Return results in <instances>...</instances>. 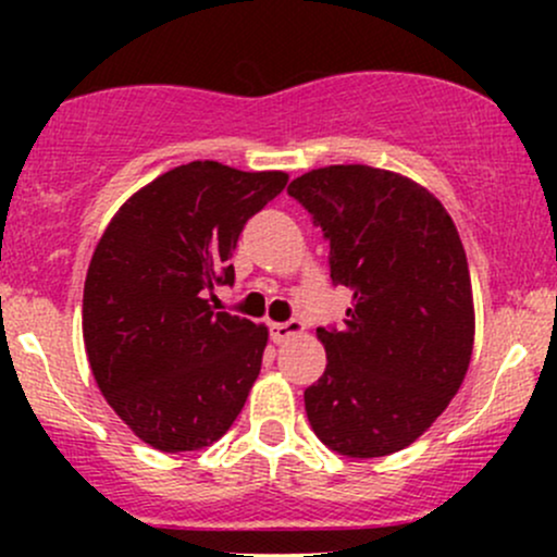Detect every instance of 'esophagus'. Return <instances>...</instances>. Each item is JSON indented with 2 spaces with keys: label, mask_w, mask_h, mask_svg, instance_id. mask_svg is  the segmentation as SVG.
<instances>
[{
  "label": "esophagus",
  "mask_w": 557,
  "mask_h": 557,
  "mask_svg": "<svg viewBox=\"0 0 557 557\" xmlns=\"http://www.w3.org/2000/svg\"><path fill=\"white\" fill-rule=\"evenodd\" d=\"M304 332V322L300 319H290V322H272L270 324V335L274 343H287L290 337H296Z\"/></svg>",
  "instance_id": "34e87169"
}]
</instances>
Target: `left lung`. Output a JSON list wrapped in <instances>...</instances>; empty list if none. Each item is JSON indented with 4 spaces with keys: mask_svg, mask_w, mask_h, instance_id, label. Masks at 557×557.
<instances>
[{
    "mask_svg": "<svg viewBox=\"0 0 557 557\" xmlns=\"http://www.w3.org/2000/svg\"><path fill=\"white\" fill-rule=\"evenodd\" d=\"M330 240L332 283L350 287L343 330H317L327 369L304 403L330 450L380 458L419 440L461 387L474 296L461 235L434 194L400 172L330 164L296 177Z\"/></svg>",
    "mask_w": 557,
    "mask_h": 557,
    "instance_id": "1",
    "label": "left lung"
}]
</instances>
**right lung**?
<instances>
[{
    "mask_svg": "<svg viewBox=\"0 0 557 557\" xmlns=\"http://www.w3.org/2000/svg\"><path fill=\"white\" fill-rule=\"evenodd\" d=\"M287 172L188 162L136 190L96 243L83 287V343L101 395L127 430L162 453L198 450L233 426L270 330L214 311L233 283L243 225Z\"/></svg>",
    "mask_w": 557,
    "mask_h": 557,
    "instance_id": "add662e5",
    "label": "right lung"
}]
</instances>
